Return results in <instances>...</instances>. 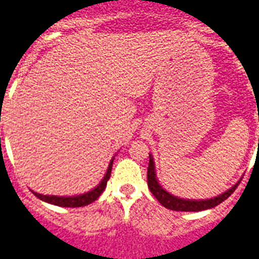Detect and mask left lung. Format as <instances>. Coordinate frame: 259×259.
<instances>
[{"mask_svg": "<svg viewBox=\"0 0 259 259\" xmlns=\"http://www.w3.org/2000/svg\"><path fill=\"white\" fill-rule=\"evenodd\" d=\"M239 182H241V181H238L232 189H229L228 191H225V193H222L221 195H217V197H214V198L199 199V201H195V199L190 201V199L180 198V197H176V195L170 194L169 191H166L165 189L158 184L157 177H155L154 161H153V157L149 154L148 186L149 189H150L151 193H153V195L158 199V202L170 210H176V211H201V210L211 209L214 206H217L220 205L221 202H224L226 198H229V197L234 193V190L237 189Z\"/></svg>", "mask_w": 259, "mask_h": 259, "instance_id": "8db88e82", "label": "left lung"}]
</instances>
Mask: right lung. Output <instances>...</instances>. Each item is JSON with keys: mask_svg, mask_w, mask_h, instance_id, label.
<instances>
[{"mask_svg": "<svg viewBox=\"0 0 259 259\" xmlns=\"http://www.w3.org/2000/svg\"><path fill=\"white\" fill-rule=\"evenodd\" d=\"M113 161H114V158H111L110 163H109L108 171H106V174H105V177L102 178V181H101L100 184L97 185L93 190L88 191V193H83V194H79V195H73V197L42 195V194H38V193H35V191H33V194H34L37 198L45 201V202L52 203V205H56V206H62V207H81V206L89 205V203L94 202V201H96L101 194H102V191L105 190V188H106V184H108L109 178H110Z\"/></svg>", "mask_w": 259, "mask_h": 259, "instance_id": "add662e5", "label": "right lung"}]
</instances>
